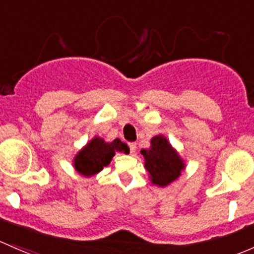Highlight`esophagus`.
I'll return each mask as SVG.
<instances>
[{"label":"esophagus","mask_w":254,"mask_h":254,"mask_svg":"<svg viewBox=\"0 0 254 254\" xmlns=\"http://www.w3.org/2000/svg\"><path fill=\"white\" fill-rule=\"evenodd\" d=\"M129 148H130V153H134L136 151V143L135 142H130L129 143Z\"/></svg>","instance_id":"obj_1"}]
</instances>
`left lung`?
<instances>
[{
  "label": "left lung",
  "instance_id": "obj_1",
  "mask_svg": "<svg viewBox=\"0 0 254 254\" xmlns=\"http://www.w3.org/2000/svg\"><path fill=\"white\" fill-rule=\"evenodd\" d=\"M141 153L145 157V167L151 175V181L161 188L176 180L185 168L178 152L162 135L154 136L151 140V148L142 149Z\"/></svg>",
  "mask_w": 254,
  "mask_h": 254
}]
</instances>
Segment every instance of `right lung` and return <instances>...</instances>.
Segmentation results:
<instances>
[{"label":"right lung","instance_id":"right-lung-1","mask_svg":"<svg viewBox=\"0 0 254 254\" xmlns=\"http://www.w3.org/2000/svg\"><path fill=\"white\" fill-rule=\"evenodd\" d=\"M117 151L127 152V146L119 138H116L112 142H106L103 138L93 137L76 154L74 158V167L81 175H95L111 163Z\"/></svg>","mask_w":254,"mask_h":254}]
</instances>
